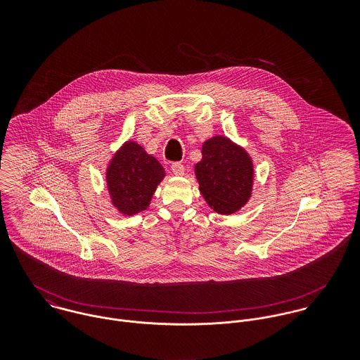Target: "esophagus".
<instances>
[{"instance_id":"esophagus-1","label":"esophagus","mask_w":360,"mask_h":360,"mask_svg":"<svg viewBox=\"0 0 360 360\" xmlns=\"http://www.w3.org/2000/svg\"><path fill=\"white\" fill-rule=\"evenodd\" d=\"M172 172L176 176H183L184 174V166L180 162H174V163H172Z\"/></svg>"}]
</instances>
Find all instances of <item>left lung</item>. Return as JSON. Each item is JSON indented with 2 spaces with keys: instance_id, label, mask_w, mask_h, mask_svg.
Instances as JSON below:
<instances>
[{
  "instance_id": "1",
  "label": "left lung",
  "mask_w": 360,
  "mask_h": 360,
  "mask_svg": "<svg viewBox=\"0 0 360 360\" xmlns=\"http://www.w3.org/2000/svg\"><path fill=\"white\" fill-rule=\"evenodd\" d=\"M201 153L195 176L202 197L220 214L236 213L252 194L255 172L251 156L224 136L206 140Z\"/></svg>"
}]
</instances>
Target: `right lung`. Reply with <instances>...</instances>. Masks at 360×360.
Segmentation results:
<instances>
[{"instance_id":"1","label":"right lung","mask_w":360,"mask_h":360,"mask_svg":"<svg viewBox=\"0 0 360 360\" xmlns=\"http://www.w3.org/2000/svg\"><path fill=\"white\" fill-rule=\"evenodd\" d=\"M163 177L165 169L153 155L147 154L136 141H126L106 167V187L112 205L124 216L146 210Z\"/></svg>"}]
</instances>
